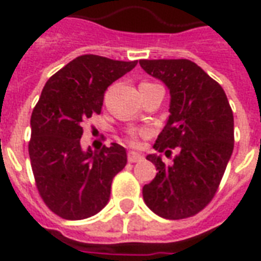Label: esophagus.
Returning a JSON list of instances; mask_svg holds the SVG:
<instances>
[{
    "mask_svg": "<svg viewBox=\"0 0 261 261\" xmlns=\"http://www.w3.org/2000/svg\"><path fill=\"white\" fill-rule=\"evenodd\" d=\"M142 159H144V156H142L141 153L134 152V151L128 152V162H131V164H136V162H141Z\"/></svg>",
    "mask_w": 261,
    "mask_h": 261,
    "instance_id": "esophagus-1",
    "label": "esophagus"
}]
</instances>
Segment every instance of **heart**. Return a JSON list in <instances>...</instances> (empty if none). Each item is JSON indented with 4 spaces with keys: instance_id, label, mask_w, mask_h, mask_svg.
Returning a JSON list of instances; mask_svg holds the SVG:
<instances>
[{
    "instance_id": "b5f03b06",
    "label": "heart",
    "mask_w": 261,
    "mask_h": 261,
    "mask_svg": "<svg viewBox=\"0 0 261 261\" xmlns=\"http://www.w3.org/2000/svg\"><path fill=\"white\" fill-rule=\"evenodd\" d=\"M131 142H133V144H136V140H134V138H133V140H131Z\"/></svg>"
}]
</instances>
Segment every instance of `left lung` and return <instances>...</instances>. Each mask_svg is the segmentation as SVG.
I'll use <instances>...</instances> for the list:
<instances>
[{"mask_svg":"<svg viewBox=\"0 0 261 261\" xmlns=\"http://www.w3.org/2000/svg\"><path fill=\"white\" fill-rule=\"evenodd\" d=\"M141 68L169 89V117L155 151L179 153L165 165L149 153L156 176L142 187L148 208L166 219L192 217L213 200L233 151V113L218 82L190 60H141Z\"/></svg>","mask_w":261,"mask_h":261,"instance_id":"obj_1","label":"left lung"}]
</instances>
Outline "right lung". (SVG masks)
<instances>
[{"instance_id":"right-lung-1","label":"right lung","mask_w":261,"mask_h":261,"mask_svg":"<svg viewBox=\"0 0 261 261\" xmlns=\"http://www.w3.org/2000/svg\"><path fill=\"white\" fill-rule=\"evenodd\" d=\"M136 65L85 54L43 88L31 117L29 156L43 201L61 218H89L109 202L112 180L127 165V152L116 142L99 152L84 149L82 121L100 113L108 86Z\"/></svg>"}]
</instances>
